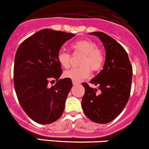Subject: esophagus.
Segmentation results:
<instances>
[{
	"mask_svg": "<svg viewBox=\"0 0 149 149\" xmlns=\"http://www.w3.org/2000/svg\"><path fill=\"white\" fill-rule=\"evenodd\" d=\"M72 83H73V85H79V84H80L79 82H77V81H75V80H72Z\"/></svg>",
	"mask_w": 149,
	"mask_h": 149,
	"instance_id": "34e87169",
	"label": "esophagus"
}]
</instances>
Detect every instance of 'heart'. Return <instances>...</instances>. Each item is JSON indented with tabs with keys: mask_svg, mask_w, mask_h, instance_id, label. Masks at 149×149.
I'll return each mask as SVG.
<instances>
[{
	"mask_svg": "<svg viewBox=\"0 0 149 149\" xmlns=\"http://www.w3.org/2000/svg\"><path fill=\"white\" fill-rule=\"evenodd\" d=\"M73 54H82L79 61L80 67L71 69L64 72V76L75 81H80L90 75L91 70L98 72L103 67L105 61L104 51L98 48L95 42L90 40H81L71 45ZM58 63L64 69L70 68L71 55L64 51H59L57 55Z\"/></svg>",
	"mask_w": 149,
	"mask_h": 149,
	"instance_id": "1",
	"label": "heart"
}]
</instances>
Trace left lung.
<instances>
[{
    "mask_svg": "<svg viewBox=\"0 0 149 149\" xmlns=\"http://www.w3.org/2000/svg\"><path fill=\"white\" fill-rule=\"evenodd\" d=\"M90 34L102 41L106 49V61L103 70L90 82L98 85L99 93L87 82L82 84L85 88L82 108L93 122L106 124L119 116L129 100L132 68L127 53L118 42L104 32Z\"/></svg>",
    "mask_w": 149,
    "mask_h": 149,
    "instance_id": "left-lung-1",
    "label": "left lung"
}]
</instances>
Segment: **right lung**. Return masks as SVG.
<instances>
[{"mask_svg":"<svg viewBox=\"0 0 149 149\" xmlns=\"http://www.w3.org/2000/svg\"><path fill=\"white\" fill-rule=\"evenodd\" d=\"M72 33L44 29L24 40L14 59V83L22 108L29 118L42 125L51 124L62 115L72 87V79H58L62 74L57 55ZM54 79L51 87L48 83Z\"/></svg>","mask_w":149,"mask_h":149,"instance_id":"obj_1","label":"right lung"}]
</instances>
